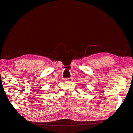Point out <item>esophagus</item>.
Wrapping results in <instances>:
<instances>
[{
  "mask_svg": "<svg viewBox=\"0 0 133 133\" xmlns=\"http://www.w3.org/2000/svg\"><path fill=\"white\" fill-rule=\"evenodd\" d=\"M73 78H68V79H65V82H71L73 81Z\"/></svg>",
  "mask_w": 133,
  "mask_h": 133,
  "instance_id": "1",
  "label": "esophagus"
}]
</instances>
